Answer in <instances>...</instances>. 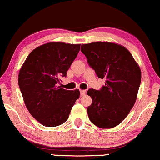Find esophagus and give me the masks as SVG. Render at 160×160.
Returning <instances> with one entry per match:
<instances>
[{"label":"esophagus","instance_id":"34e87169","mask_svg":"<svg viewBox=\"0 0 160 160\" xmlns=\"http://www.w3.org/2000/svg\"><path fill=\"white\" fill-rule=\"evenodd\" d=\"M85 92H86V91L84 90H80V94H81V96H82V95H84L85 94Z\"/></svg>","mask_w":160,"mask_h":160}]
</instances>
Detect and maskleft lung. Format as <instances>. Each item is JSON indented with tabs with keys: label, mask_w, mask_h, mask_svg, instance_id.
I'll list each match as a JSON object with an SVG mask.
<instances>
[{
	"label": "left lung",
	"mask_w": 160,
	"mask_h": 160,
	"mask_svg": "<svg viewBox=\"0 0 160 160\" xmlns=\"http://www.w3.org/2000/svg\"><path fill=\"white\" fill-rule=\"evenodd\" d=\"M90 68L98 78H105L99 90L89 89L92 102L88 107L90 121L98 127L110 128L120 124L135 103L141 82V71L126 48L112 42L82 45Z\"/></svg>",
	"instance_id": "left-lung-1"
}]
</instances>
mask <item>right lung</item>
<instances>
[{
  "label": "right lung",
  "instance_id": "1",
  "mask_svg": "<svg viewBox=\"0 0 160 160\" xmlns=\"http://www.w3.org/2000/svg\"><path fill=\"white\" fill-rule=\"evenodd\" d=\"M80 44L48 42L33 50L18 76L25 104L37 121L48 127L67 121L72 106L79 98L78 90H66L59 86L80 51Z\"/></svg>",
  "mask_w": 160,
  "mask_h": 160
}]
</instances>
